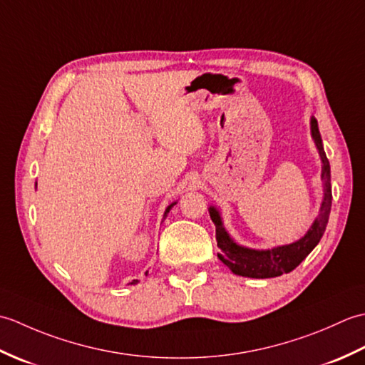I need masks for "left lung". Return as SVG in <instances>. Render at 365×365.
Here are the masks:
<instances>
[{"label": "left lung", "mask_w": 365, "mask_h": 365, "mask_svg": "<svg viewBox=\"0 0 365 365\" xmlns=\"http://www.w3.org/2000/svg\"><path fill=\"white\" fill-rule=\"evenodd\" d=\"M311 133L322 158V180L324 192L319 218L314 221L311 229L307 230V234L299 238L298 242L277 246L273 247V250H251V247H245L235 243L227 234V230L224 229L220 212L216 210L215 207L208 208L210 218L216 227V242H218V247L221 250V254H218V257L224 265L229 267V269L234 274L255 279H267L281 276L284 273H290V271L297 268L299 263L311 254L314 247L319 245L320 238L324 234V229H327L332 204L331 168L327 158V153H324L323 149L319 123H317L315 118L311 119Z\"/></svg>", "instance_id": "obj_1"}]
</instances>
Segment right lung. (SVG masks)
Segmentation results:
<instances>
[{
	"instance_id": "1",
	"label": "right lung",
	"mask_w": 365,
	"mask_h": 365,
	"mask_svg": "<svg viewBox=\"0 0 365 365\" xmlns=\"http://www.w3.org/2000/svg\"><path fill=\"white\" fill-rule=\"evenodd\" d=\"M175 204H177V202H173V204H170V205H169V207L166 208V212H165V216H163V218H166V216H168V213H169V210H170V208H173V207H174ZM136 282H138V281H133V282H130V284H136Z\"/></svg>"
}]
</instances>
